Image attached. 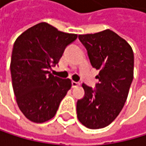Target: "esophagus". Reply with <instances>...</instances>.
<instances>
[{
	"mask_svg": "<svg viewBox=\"0 0 146 146\" xmlns=\"http://www.w3.org/2000/svg\"><path fill=\"white\" fill-rule=\"evenodd\" d=\"M80 82L74 81V80L72 81V88H76V87H78V86H80Z\"/></svg>",
	"mask_w": 146,
	"mask_h": 146,
	"instance_id": "esophagus-1",
	"label": "esophagus"
}]
</instances>
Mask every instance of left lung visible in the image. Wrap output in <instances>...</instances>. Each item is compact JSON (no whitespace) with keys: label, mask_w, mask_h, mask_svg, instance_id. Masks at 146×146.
Returning <instances> with one entry per match:
<instances>
[{"label":"left lung","mask_w":146,"mask_h":146,"mask_svg":"<svg viewBox=\"0 0 146 146\" xmlns=\"http://www.w3.org/2000/svg\"><path fill=\"white\" fill-rule=\"evenodd\" d=\"M79 39L87 49L92 66L100 72L95 88L82 84L85 95L77 102V116L87 128H104L116 118L126 102L133 80V51L110 30L79 35Z\"/></svg>","instance_id":"obj_1"}]
</instances>
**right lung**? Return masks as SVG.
Instances as JSON below:
<instances>
[{
	"instance_id": "obj_1",
	"label": "right lung",
	"mask_w": 146,
	"mask_h": 146,
	"mask_svg": "<svg viewBox=\"0 0 146 146\" xmlns=\"http://www.w3.org/2000/svg\"><path fill=\"white\" fill-rule=\"evenodd\" d=\"M77 36L40 23L16 38L10 63L12 86L20 110L31 122L52 119L71 88V80L54 76L50 70Z\"/></svg>"
}]
</instances>
